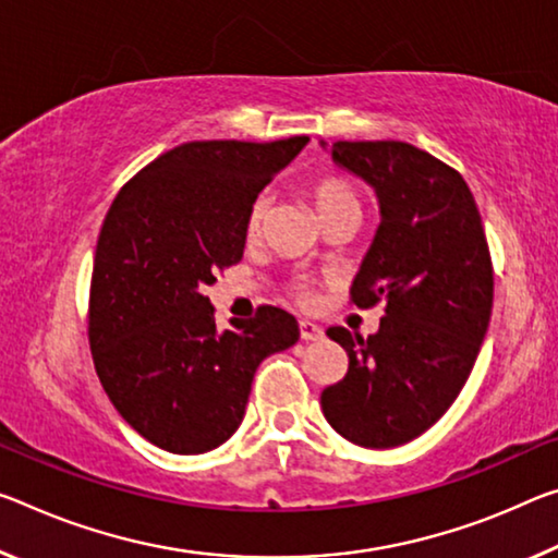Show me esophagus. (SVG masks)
Masks as SVG:
<instances>
[{"label":"esophagus","mask_w":558,"mask_h":558,"mask_svg":"<svg viewBox=\"0 0 558 558\" xmlns=\"http://www.w3.org/2000/svg\"><path fill=\"white\" fill-rule=\"evenodd\" d=\"M298 330H300V340H305V342L323 340V327L311 323V320H300L298 323Z\"/></svg>","instance_id":"34e87169"}]
</instances>
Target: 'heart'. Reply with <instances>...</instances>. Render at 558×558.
Listing matches in <instances>:
<instances>
[{
	"instance_id": "1",
	"label": "heart",
	"mask_w": 558,
	"mask_h": 558,
	"mask_svg": "<svg viewBox=\"0 0 558 558\" xmlns=\"http://www.w3.org/2000/svg\"><path fill=\"white\" fill-rule=\"evenodd\" d=\"M305 196L313 201V206L317 214H320V218L325 220V226L338 216L360 214V198H357L355 189L340 179L311 181L305 185ZM265 214H268V201L258 196L251 203V208H247V216H245V235L247 238H255L260 233ZM293 293L300 303H311L313 300V293L303 286V282H295Z\"/></svg>"
}]
</instances>
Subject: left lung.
<instances>
[{
    "label": "left lung",
    "mask_w": 558,
    "mask_h": 558,
    "mask_svg": "<svg viewBox=\"0 0 558 558\" xmlns=\"http://www.w3.org/2000/svg\"><path fill=\"white\" fill-rule=\"evenodd\" d=\"M332 161L377 193L383 220L350 300L383 303L385 317L367 340L327 330L350 365L320 404L344 439L390 449L427 432L462 392L492 317V255L452 166L404 141H338Z\"/></svg>",
    "instance_id": "1"
}]
</instances>
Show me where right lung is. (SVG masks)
<instances>
[{
	"label": "right lung",
	"instance_id": "1",
	"mask_svg": "<svg viewBox=\"0 0 558 558\" xmlns=\"http://www.w3.org/2000/svg\"><path fill=\"white\" fill-rule=\"evenodd\" d=\"M307 141L181 144L141 168L104 218L88 293L96 375L121 417L166 452L231 439L255 369L300 338L295 317L272 305L218 330L203 290L243 258L247 208Z\"/></svg>",
	"mask_w": 558,
	"mask_h": 558
}]
</instances>
